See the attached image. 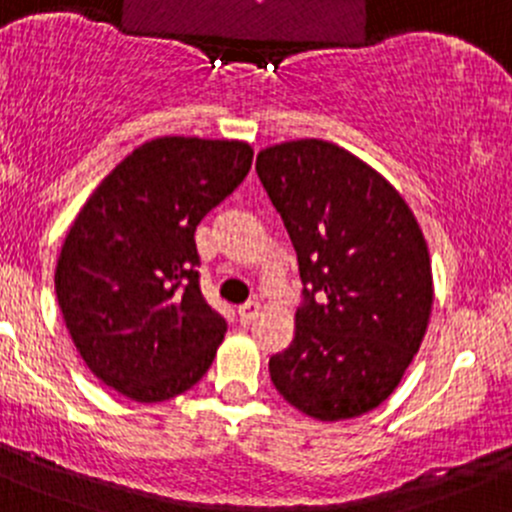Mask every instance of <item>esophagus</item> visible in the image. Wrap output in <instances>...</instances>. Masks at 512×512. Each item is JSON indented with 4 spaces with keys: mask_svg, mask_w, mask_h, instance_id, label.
Wrapping results in <instances>:
<instances>
[{
    "mask_svg": "<svg viewBox=\"0 0 512 512\" xmlns=\"http://www.w3.org/2000/svg\"><path fill=\"white\" fill-rule=\"evenodd\" d=\"M258 310H261V303L258 300H249V303H244L239 308V318L241 323H254V320L258 318Z\"/></svg>",
    "mask_w": 512,
    "mask_h": 512,
    "instance_id": "1",
    "label": "esophagus"
}]
</instances>
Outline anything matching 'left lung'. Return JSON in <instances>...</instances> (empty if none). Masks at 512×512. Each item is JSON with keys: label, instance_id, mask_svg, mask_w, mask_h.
Returning a JSON list of instances; mask_svg holds the SVG:
<instances>
[{"label": "left lung", "instance_id": "left-lung-1", "mask_svg": "<svg viewBox=\"0 0 512 512\" xmlns=\"http://www.w3.org/2000/svg\"><path fill=\"white\" fill-rule=\"evenodd\" d=\"M256 172L281 214L303 281L293 342L273 387L318 421L377 409L419 352L434 303L431 258L402 194L333 142L266 147Z\"/></svg>", "mask_w": 512, "mask_h": 512}]
</instances>
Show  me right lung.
<instances>
[{"mask_svg": "<svg viewBox=\"0 0 512 512\" xmlns=\"http://www.w3.org/2000/svg\"><path fill=\"white\" fill-rule=\"evenodd\" d=\"M241 140L142 142L88 197L56 263L73 345L103 384L155 404L212 367L226 320L199 291L197 224L249 175Z\"/></svg>", "mask_w": 512, "mask_h": 512, "instance_id": "1", "label": "right lung"}]
</instances>
